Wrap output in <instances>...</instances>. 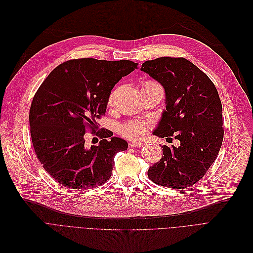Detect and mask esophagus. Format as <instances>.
<instances>
[{
	"instance_id": "obj_1",
	"label": "esophagus",
	"mask_w": 253,
	"mask_h": 253,
	"mask_svg": "<svg viewBox=\"0 0 253 253\" xmlns=\"http://www.w3.org/2000/svg\"><path fill=\"white\" fill-rule=\"evenodd\" d=\"M129 146H130V147H133V148L141 147V146H143V143H141V142H135V141H133V142H130V143H129Z\"/></svg>"
}]
</instances>
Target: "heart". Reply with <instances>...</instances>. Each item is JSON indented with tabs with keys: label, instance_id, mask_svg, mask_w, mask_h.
<instances>
[{
	"label": "heart",
	"instance_id": "obj_1",
	"mask_svg": "<svg viewBox=\"0 0 253 253\" xmlns=\"http://www.w3.org/2000/svg\"><path fill=\"white\" fill-rule=\"evenodd\" d=\"M155 85H159V84L152 81H146L143 83L142 88L155 86ZM145 133H146V124L138 122V120L130 122L122 127V134L129 139H139L143 137Z\"/></svg>",
	"mask_w": 253,
	"mask_h": 253
}]
</instances>
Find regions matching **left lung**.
<instances>
[{
  "instance_id": "1",
  "label": "left lung",
  "mask_w": 253,
  "mask_h": 253,
  "mask_svg": "<svg viewBox=\"0 0 253 253\" xmlns=\"http://www.w3.org/2000/svg\"><path fill=\"white\" fill-rule=\"evenodd\" d=\"M141 71L165 89L166 109L153 130L160 138L171 137L180 146H163V158L147 172L156 184L181 189L197 183L220 150L223 140L222 106L209 77L183 57L147 61Z\"/></svg>"
}]
</instances>
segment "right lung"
Here are the masks:
<instances>
[{"label":"right lung","instance_id":"obj_1","mask_svg":"<svg viewBox=\"0 0 253 253\" xmlns=\"http://www.w3.org/2000/svg\"><path fill=\"white\" fill-rule=\"evenodd\" d=\"M138 67L126 59H71L56 67L33 99L30 126L33 146L46 172L66 187L87 190L110 178L114 156L127 142L111 130L97 133L98 145L85 146L87 126L97 127L112 88Z\"/></svg>","mask_w":253,"mask_h":253}]
</instances>
